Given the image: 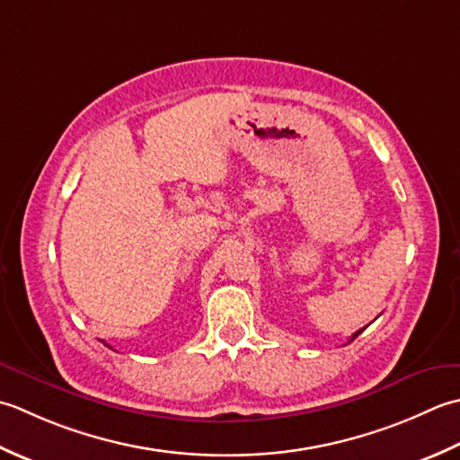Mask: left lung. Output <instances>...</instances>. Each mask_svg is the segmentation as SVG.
<instances>
[{
    "label": "left lung",
    "instance_id": "8db88e82",
    "mask_svg": "<svg viewBox=\"0 0 460 460\" xmlns=\"http://www.w3.org/2000/svg\"><path fill=\"white\" fill-rule=\"evenodd\" d=\"M359 333H361V330H359V332H355V333H353V335H351V340H349V341H353V340H355V337H358V335H359Z\"/></svg>",
    "mask_w": 460,
    "mask_h": 460
}]
</instances>
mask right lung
I'll return each instance as SVG.
<instances>
[{
    "label": "right lung",
    "mask_w": 460,
    "mask_h": 460,
    "mask_svg": "<svg viewBox=\"0 0 460 460\" xmlns=\"http://www.w3.org/2000/svg\"><path fill=\"white\" fill-rule=\"evenodd\" d=\"M105 345H107V343H105ZM107 348H111V345H107Z\"/></svg>",
    "instance_id": "obj_1"
}]
</instances>
